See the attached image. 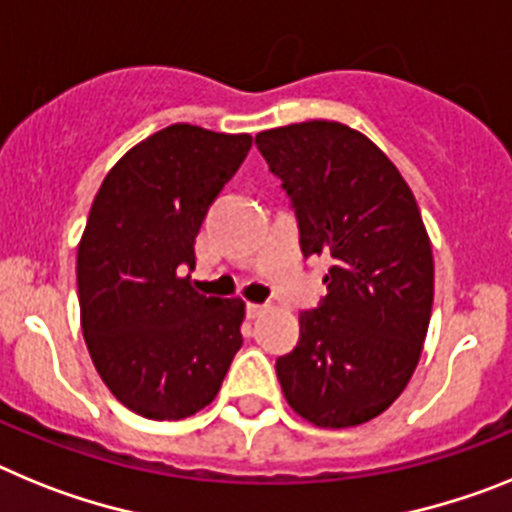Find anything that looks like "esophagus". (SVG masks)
Listing matches in <instances>:
<instances>
[{"label": "esophagus", "instance_id": "obj_1", "mask_svg": "<svg viewBox=\"0 0 512 512\" xmlns=\"http://www.w3.org/2000/svg\"><path fill=\"white\" fill-rule=\"evenodd\" d=\"M265 309H268V304H247V314H250L252 319L260 317V314H262V311H265Z\"/></svg>", "mask_w": 512, "mask_h": 512}]
</instances>
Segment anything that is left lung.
<instances>
[{
	"label": "left lung",
	"instance_id": "left-lung-1",
	"mask_svg": "<svg viewBox=\"0 0 512 512\" xmlns=\"http://www.w3.org/2000/svg\"><path fill=\"white\" fill-rule=\"evenodd\" d=\"M281 177L301 252L330 257L327 296L301 311L299 345L275 361L286 402L317 428L373 420L407 386L433 309V250L410 185L379 146L335 121L255 136Z\"/></svg>",
	"mask_w": 512,
	"mask_h": 512
}]
</instances>
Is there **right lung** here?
Listing matches in <instances>:
<instances>
[{"label": "right lung", "mask_w": 512, "mask_h": 512, "mask_svg": "<svg viewBox=\"0 0 512 512\" xmlns=\"http://www.w3.org/2000/svg\"><path fill=\"white\" fill-rule=\"evenodd\" d=\"M252 146L250 133L175 123L102 180L77 250L82 332L100 379L128 410L182 420L219 394L242 348V299L203 296L195 237Z\"/></svg>", "instance_id": "obj_1"}]
</instances>
